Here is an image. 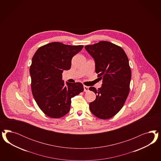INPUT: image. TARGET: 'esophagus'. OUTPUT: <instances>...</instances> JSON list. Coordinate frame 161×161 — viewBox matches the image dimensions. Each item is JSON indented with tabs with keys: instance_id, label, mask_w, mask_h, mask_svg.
I'll return each instance as SVG.
<instances>
[{
	"instance_id": "esophagus-1",
	"label": "esophagus",
	"mask_w": 161,
	"mask_h": 161,
	"mask_svg": "<svg viewBox=\"0 0 161 161\" xmlns=\"http://www.w3.org/2000/svg\"><path fill=\"white\" fill-rule=\"evenodd\" d=\"M88 90H89V87H88L86 86H84V91L85 92L88 91Z\"/></svg>"
}]
</instances>
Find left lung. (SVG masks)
<instances>
[{"instance_id": "1", "label": "left lung", "mask_w": 161, "mask_h": 161, "mask_svg": "<svg viewBox=\"0 0 161 161\" xmlns=\"http://www.w3.org/2000/svg\"><path fill=\"white\" fill-rule=\"evenodd\" d=\"M85 49L95 62V71L102 80L98 90L91 87L96 93V100L89 104L91 112L96 117L107 119L119 112L129 93L131 70L124 50L108 41L86 45Z\"/></svg>"}]
</instances>
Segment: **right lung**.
<instances>
[{"label": "right lung", "mask_w": 161, "mask_h": 161, "mask_svg": "<svg viewBox=\"0 0 161 161\" xmlns=\"http://www.w3.org/2000/svg\"><path fill=\"white\" fill-rule=\"evenodd\" d=\"M83 48L54 42L40 47L32 59L29 69L31 90L40 109L48 117L58 119L67 114L71 98L83 92L81 83H64V70L71 66V59Z\"/></svg>", "instance_id": "add662e5"}]
</instances>
